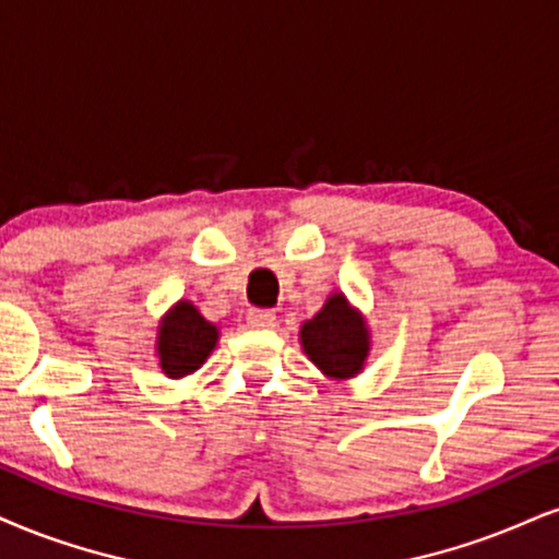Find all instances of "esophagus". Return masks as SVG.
<instances>
[{
	"instance_id": "34e87169",
	"label": "esophagus",
	"mask_w": 559,
	"mask_h": 559,
	"mask_svg": "<svg viewBox=\"0 0 559 559\" xmlns=\"http://www.w3.org/2000/svg\"><path fill=\"white\" fill-rule=\"evenodd\" d=\"M248 323H251V326H257V329L272 326L274 311H269V308H251V311H248Z\"/></svg>"
}]
</instances>
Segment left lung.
I'll use <instances>...</instances> for the list:
<instances>
[{
	"instance_id": "obj_1",
	"label": "left lung",
	"mask_w": 559,
	"mask_h": 559,
	"mask_svg": "<svg viewBox=\"0 0 559 559\" xmlns=\"http://www.w3.org/2000/svg\"><path fill=\"white\" fill-rule=\"evenodd\" d=\"M300 342L306 355L332 378L360 373L370 347L368 329L342 295H332L311 321L302 323Z\"/></svg>"
}]
</instances>
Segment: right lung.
I'll return each mask as SVG.
<instances>
[{
  "mask_svg": "<svg viewBox=\"0 0 559 559\" xmlns=\"http://www.w3.org/2000/svg\"><path fill=\"white\" fill-rule=\"evenodd\" d=\"M217 342L215 323L204 321L191 302L181 300L165 316L157 336V353H160L163 373L168 378H183L194 373L206 360Z\"/></svg>",
  "mask_w": 559,
  "mask_h": 559,
  "instance_id": "add662e5",
  "label": "right lung"
}]
</instances>
